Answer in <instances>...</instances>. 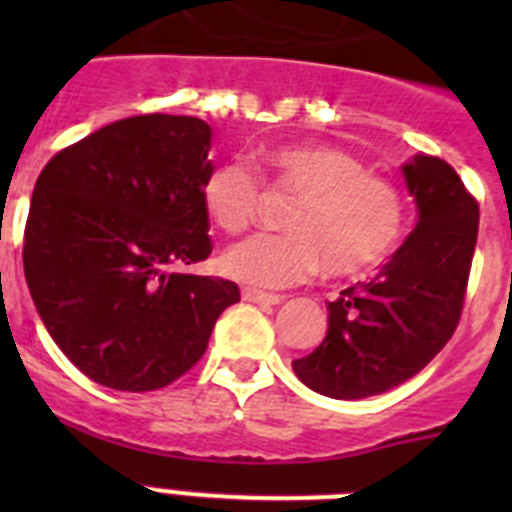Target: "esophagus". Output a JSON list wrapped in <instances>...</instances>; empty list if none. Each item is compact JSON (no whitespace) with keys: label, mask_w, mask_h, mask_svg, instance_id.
<instances>
[{"label":"esophagus","mask_w":512,"mask_h":512,"mask_svg":"<svg viewBox=\"0 0 512 512\" xmlns=\"http://www.w3.org/2000/svg\"><path fill=\"white\" fill-rule=\"evenodd\" d=\"M243 300L246 302H256V305H279L282 297L279 295H269V292H261V289H243Z\"/></svg>","instance_id":"34e87169"}]
</instances>
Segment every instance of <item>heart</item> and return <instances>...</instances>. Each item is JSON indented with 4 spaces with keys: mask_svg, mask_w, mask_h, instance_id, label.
I'll list each match as a JSON object with an SVG mask.
<instances>
[{
    "mask_svg": "<svg viewBox=\"0 0 512 512\" xmlns=\"http://www.w3.org/2000/svg\"><path fill=\"white\" fill-rule=\"evenodd\" d=\"M266 176L292 197L287 233H259L223 253L228 277L251 287H289L318 274L351 279L382 264L405 225L395 184L369 174L361 158L336 146H279L266 153ZM207 217L225 233H241L264 202V179L246 161H225L200 189Z\"/></svg>",
    "mask_w": 512,
    "mask_h": 512,
    "instance_id": "b5f03b06",
    "label": "heart"
}]
</instances>
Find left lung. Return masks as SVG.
I'll list each match as a JSON object with an SVG mask.
<instances>
[{
  "mask_svg": "<svg viewBox=\"0 0 512 512\" xmlns=\"http://www.w3.org/2000/svg\"><path fill=\"white\" fill-rule=\"evenodd\" d=\"M405 182L418 228L369 282L328 302V336L292 361L320 395L361 400L408 382L459 325L479 230V205L443 158L415 156Z\"/></svg>",
  "mask_w": 512,
  "mask_h": 512,
  "instance_id": "obj_1",
  "label": "left lung"
}]
</instances>
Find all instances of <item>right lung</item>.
I'll list each match as a JSON object with an SVG mask.
<instances>
[{"instance_id": "right-lung-1", "label": "right lung", "mask_w": 512, "mask_h": 512, "mask_svg": "<svg viewBox=\"0 0 512 512\" xmlns=\"http://www.w3.org/2000/svg\"><path fill=\"white\" fill-rule=\"evenodd\" d=\"M210 125L135 115L45 164L25 223L22 264L40 320L79 372L122 392L187 374L238 284L179 274L212 253L200 189Z\"/></svg>"}]
</instances>
